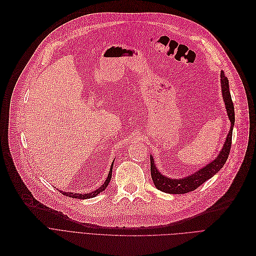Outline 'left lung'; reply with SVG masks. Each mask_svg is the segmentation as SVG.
Masks as SVG:
<instances>
[{"label": "left lung", "instance_id": "obj_1", "mask_svg": "<svg viewBox=\"0 0 256 256\" xmlns=\"http://www.w3.org/2000/svg\"><path fill=\"white\" fill-rule=\"evenodd\" d=\"M221 84H222L223 99L227 109V114L231 122V127L222 151L220 152V154H218V156L216 158V160L212 162L210 164L201 168L200 171H197L194 174L184 179H170L162 175L160 172H158L156 166H154L153 157L150 156L151 177H152L154 186L160 190L168 194H186V192H192L200 186H202L205 181H208L214 175H216L225 164L230 153L231 142H232V130L234 125V106L232 100H231L228 79L227 77H225L224 72H221Z\"/></svg>", "mask_w": 256, "mask_h": 256}]
</instances>
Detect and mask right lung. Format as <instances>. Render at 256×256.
Returning <instances> with one entry per match:
<instances>
[{
	"instance_id": "obj_1",
	"label": "right lung",
	"mask_w": 256,
	"mask_h": 256,
	"mask_svg": "<svg viewBox=\"0 0 256 256\" xmlns=\"http://www.w3.org/2000/svg\"><path fill=\"white\" fill-rule=\"evenodd\" d=\"M112 166H114V164H112ZM112 168H110V171H109V174H108V176H107V179H106V181L104 182V184L98 188V190H96L94 192H88V194H74V192H62L64 194H66V196H68V197H72V198H76V199H88V198H94V196H96V194H99L101 192H103L105 188H106V186H108V184H109V181H110V179H112Z\"/></svg>"
}]
</instances>
